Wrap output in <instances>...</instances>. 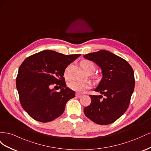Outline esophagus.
<instances>
[{"label": "esophagus", "mask_w": 151, "mask_h": 151, "mask_svg": "<svg viewBox=\"0 0 151 151\" xmlns=\"http://www.w3.org/2000/svg\"><path fill=\"white\" fill-rule=\"evenodd\" d=\"M76 97L79 98H81L82 96H83V95L81 94H79V93H76Z\"/></svg>", "instance_id": "34e87169"}]
</instances>
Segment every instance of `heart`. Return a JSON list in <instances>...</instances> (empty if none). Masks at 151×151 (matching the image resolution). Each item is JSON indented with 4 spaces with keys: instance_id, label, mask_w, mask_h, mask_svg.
Here are the masks:
<instances>
[{
    "instance_id": "heart-1",
    "label": "heart",
    "mask_w": 151,
    "mask_h": 151,
    "mask_svg": "<svg viewBox=\"0 0 151 151\" xmlns=\"http://www.w3.org/2000/svg\"><path fill=\"white\" fill-rule=\"evenodd\" d=\"M80 64L86 72H88L89 71L93 72L95 70L96 67L94 63L90 60H82ZM68 70H69V67H67L64 71V77L67 79L68 78ZM68 87L70 89L76 91L77 93H83L86 90L89 89L91 88V84L89 83H81L79 81H73L69 84Z\"/></svg>"
}]
</instances>
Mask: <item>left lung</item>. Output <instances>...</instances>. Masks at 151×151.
Instances as JSON below:
<instances>
[{"label":"left lung","mask_w":151,"mask_h":151,"mask_svg":"<svg viewBox=\"0 0 151 151\" xmlns=\"http://www.w3.org/2000/svg\"><path fill=\"white\" fill-rule=\"evenodd\" d=\"M102 70L103 78L96 92L104 94L89 95L91 103L84 108L85 115L99 125L111 124L128 109L135 87L134 70L125 59L106 50L84 55Z\"/></svg>","instance_id":"8db88e82"}]
</instances>
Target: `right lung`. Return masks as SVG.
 <instances>
[{
  "label": "right lung",
  "instance_id": "1",
  "mask_svg": "<svg viewBox=\"0 0 151 151\" xmlns=\"http://www.w3.org/2000/svg\"><path fill=\"white\" fill-rule=\"evenodd\" d=\"M80 55L44 50L22 62L16 79V88L22 108L32 118L46 123L62 115L67 102L76 94L66 88L64 71ZM53 85L59 86L60 92L50 89Z\"/></svg>",
  "mask_w": 151,
  "mask_h": 151
}]
</instances>
